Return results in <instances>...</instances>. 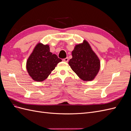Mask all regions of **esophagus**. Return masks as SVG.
Masks as SVG:
<instances>
[{
	"instance_id": "obj_1",
	"label": "esophagus",
	"mask_w": 131,
	"mask_h": 131,
	"mask_svg": "<svg viewBox=\"0 0 131 131\" xmlns=\"http://www.w3.org/2000/svg\"><path fill=\"white\" fill-rule=\"evenodd\" d=\"M63 61H64V62H67L68 61V57H66V58H63Z\"/></svg>"
}]
</instances>
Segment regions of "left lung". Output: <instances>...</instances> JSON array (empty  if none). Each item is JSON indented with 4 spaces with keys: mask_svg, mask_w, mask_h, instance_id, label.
Listing matches in <instances>:
<instances>
[{
    "mask_svg": "<svg viewBox=\"0 0 131 131\" xmlns=\"http://www.w3.org/2000/svg\"><path fill=\"white\" fill-rule=\"evenodd\" d=\"M72 58L69 61L71 68L84 81H91L100 69V61L88 41L75 46Z\"/></svg>",
    "mask_w": 131,
    "mask_h": 131,
    "instance_id": "left-lung-1",
    "label": "left lung"
}]
</instances>
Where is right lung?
Instances as JSON below:
<instances>
[{"label":"right lung","instance_id":"add662e5","mask_svg":"<svg viewBox=\"0 0 131 131\" xmlns=\"http://www.w3.org/2000/svg\"><path fill=\"white\" fill-rule=\"evenodd\" d=\"M61 59L50 52L49 46L39 43L27 61V69L34 80L42 81L48 77Z\"/></svg>","mask_w":131,"mask_h":131}]
</instances>
